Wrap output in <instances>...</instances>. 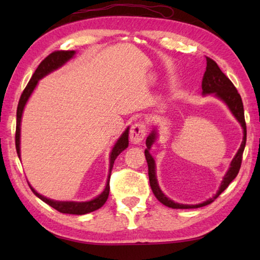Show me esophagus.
<instances>
[{
  "mask_svg": "<svg viewBox=\"0 0 260 260\" xmlns=\"http://www.w3.org/2000/svg\"><path fill=\"white\" fill-rule=\"evenodd\" d=\"M147 131L146 126H144L142 122H136L133 126H132L131 133H129V140L133 144H140L146 138Z\"/></svg>",
  "mask_w": 260,
  "mask_h": 260,
  "instance_id": "esophagus-1",
  "label": "esophagus"
}]
</instances>
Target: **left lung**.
Segmentation results:
<instances>
[{
  "instance_id": "8db88e82",
  "label": "left lung",
  "mask_w": 260,
  "mask_h": 260,
  "mask_svg": "<svg viewBox=\"0 0 260 260\" xmlns=\"http://www.w3.org/2000/svg\"><path fill=\"white\" fill-rule=\"evenodd\" d=\"M202 90H203V93H202L203 95L212 94L214 98L222 101V102L227 105V108L230 109V111L232 112L233 116L235 117V119L240 122L242 129H243V140H242V143L239 148V150L236 152V155L231 161L230 169H228L226 174L223 175L222 181L220 183V187L217 190V192H215V195L200 204H181L169 199V197L161 191L159 184H158L157 175H156V162L150 153L152 144L156 142V140L158 138L157 127L153 126L151 133L148 135V138L146 140L147 149L144 150V155H146V159L148 162L149 182H150L151 190L153 192V195L156 196V199L159 201L161 204H164L172 209H197V208H202V206L211 204L215 199H217L220 193L230 186V183L233 181V180L236 178V175L239 173L240 167H241L242 155H243V151L245 148V141H246V126H245V120H244L243 103H242L241 96L239 93H237L236 88L234 85H233V82L222 73L221 70L219 69L218 64L215 63L213 59L209 58V57H206V71L204 73L203 81H202Z\"/></svg>"
}]
</instances>
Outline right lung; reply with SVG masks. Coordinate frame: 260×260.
<instances>
[{"mask_svg": "<svg viewBox=\"0 0 260 260\" xmlns=\"http://www.w3.org/2000/svg\"><path fill=\"white\" fill-rule=\"evenodd\" d=\"M76 51L74 50H68V51H54L51 54L46 57L43 59L38 69L35 70L34 74L28 81L27 86L23 91V94L20 96L18 108H17V126H16V150L17 155L20 158V124H21V117H23V112L25 109V105L27 103L28 99L37 88L39 80H41L42 78H45L48 74L56 71L59 68L63 67L64 64H67L70 59H72ZM128 133H129V127H127L124 133L120 135V138L117 140V142L114 143L111 152H110V167H109V175L107 180V184H105L104 190L100 193L99 196H96L95 199L86 202H74V201H55L47 199L46 196L39 193L35 189L30 186V189L34 192L35 196H38L41 201L45 202L48 205H50L51 208L59 211L61 213H69V214H86L89 212H93L95 210H99L102 208L105 202H107L109 197L110 191V177H111V171L113 167V162L116 160V158L120 155V153L128 147Z\"/></svg>", "mask_w": 260, "mask_h": 260, "instance_id": "add662e5", "label": "right lung"}]
</instances>
